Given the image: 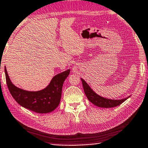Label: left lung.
<instances>
[{
    "mask_svg": "<svg viewBox=\"0 0 148 148\" xmlns=\"http://www.w3.org/2000/svg\"><path fill=\"white\" fill-rule=\"evenodd\" d=\"M82 82V84H83L84 90L86 94L87 98L88 99L89 101L93 104L94 105H96L97 106L101 107V108H113L119 106L121 104H122L124 101L129 98H125L121 100H112V99H108L104 97H102L99 95L92 91V90L90 88L89 85L87 84L84 80L81 78Z\"/></svg>",
    "mask_w": 148,
    "mask_h": 148,
    "instance_id": "8db88e82",
    "label": "left lung"
}]
</instances>
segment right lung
Returning <instances> with one entry per match:
<instances>
[{
	"instance_id": "right-lung-1",
	"label": "right lung",
	"mask_w": 148,
	"mask_h": 148,
	"mask_svg": "<svg viewBox=\"0 0 148 148\" xmlns=\"http://www.w3.org/2000/svg\"><path fill=\"white\" fill-rule=\"evenodd\" d=\"M4 71L7 86L15 101L21 106L40 114L49 113L59 106L62 84L70 74V70H67L56 75L47 87L41 91H27L18 88L12 83L6 66Z\"/></svg>"
}]
</instances>
